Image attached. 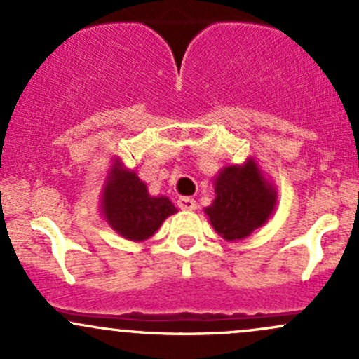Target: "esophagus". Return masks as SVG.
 Segmentation results:
<instances>
[{
	"mask_svg": "<svg viewBox=\"0 0 359 359\" xmlns=\"http://www.w3.org/2000/svg\"><path fill=\"white\" fill-rule=\"evenodd\" d=\"M178 207L181 210H195L196 209V202L194 198L183 196V198L178 200Z\"/></svg>",
	"mask_w": 359,
	"mask_h": 359,
	"instance_id": "esophagus-1",
	"label": "esophagus"
}]
</instances>
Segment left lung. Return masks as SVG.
<instances>
[{
    "mask_svg": "<svg viewBox=\"0 0 359 359\" xmlns=\"http://www.w3.org/2000/svg\"><path fill=\"white\" fill-rule=\"evenodd\" d=\"M215 198L205 214L215 233L238 241L264 226L273 214L277 194L250 157L243 165H226L214 181Z\"/></svg>",
    "mask_w": 359,
    "mask_h": 359,
    "instance_id": "left-lung-1",
    "label": "left lung"
}]
</instances>
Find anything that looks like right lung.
Listing matches in <instances>:
<instances>
[{"instance_id":"obj_1","label":"right lung","mask_w":359,"mask_h":359,"mask_svg":"<svg viewBox=\"0 0 359 359\" xmlns=\"http://www.w3.org/2000/svg\"><path fill=\"white\" fill-rule=\"evenodd\" d=\"M101 210L107 224L130 241L149 240L171 214H176L168 196L149 195L147 184L135 171L114 159L104 181Z\"/></svg>"}]
</instances>
